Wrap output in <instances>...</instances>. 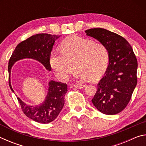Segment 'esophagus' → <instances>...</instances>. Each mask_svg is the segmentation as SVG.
I'll return each instance as SVG.
<instances>
[{
	"label": "esophagus",
	"mask_w": 146,
	"mask_h": 146,
	"mask_svg": "<svg viewBox=\"0 0 146 146\" xmlns=\"http://www.w3.org/2000/svg\"><path fill=\"white\" fill-rule=\"evenodd\" d=\"M74 87L78 89H82L85 87L84 84H75L73 85Z\"/></svg>",
	"instance_id": "1"
}]
</instances>
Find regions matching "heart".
Instances as JSON below:
<instances>
[{
    "mask_svg": "<svg viewBox=\"0 0 146 146\" xmlns=\"http://www.w3.org/2000/svg\"><path fill=\"white\" fill-rule=\"evenodd\" d=\"M109 61L110 53L104 44L71 36L62 43L61 51L51 52L49 62L61 80H68L75 67L76 78L96 80L106 72Z\"/></svg>",
    "mask_w": 146,
    "mask_h": 146,
    "instance_id": "b5f03b06",
    "label": "heart"
}]
</instances>
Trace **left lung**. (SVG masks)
I'll use <instances>...</instances> for the list:
<instances>
[{"instance_id":"obj_1","label":"left lung","mask_w":146,"mask_h":146,"mask_svg":"<svg viewBox=\"0 0 146 146\" xmlns=\"http://www.w3.org/2000/svg\"><path fill=\"white\" fill-rule=\"evenodd\" d=\"M85 32L104 44L110 53L107 70L91 101L104 114H117L126 107L137 86V58L131 46L119 35L103 28Z\"/></svg>"}]
</instances>
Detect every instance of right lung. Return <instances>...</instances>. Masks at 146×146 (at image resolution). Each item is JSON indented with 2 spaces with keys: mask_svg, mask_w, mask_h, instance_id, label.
Returning a JSON list of instances; mask_svg holds the SVG:
<instances>
[{
  "mask_svg": "<svg viewBox=\"0 0 146 146\" xmlns=\"http://www.w3.org/2000/svg\"><path fill=\"white\" fill-rule=\"evenodd\" d=\"M60 36L47 33L35 35L21 42L15 49L8 63L9 85L14 92L10 82L11 70L17 61L23 58H32L40 62L46 70L51 71L49 62L51 52L56 39ZM66 84L51 80L48 93L44 102L40 106H29L17 97L23 113L35 122L48 123L58 117L64 105V97L68 91Z\"/></svg>",
  "mask_w": 146,
  "mask_h": 146,
  "instance_id": "add662e5",
  "label": "right lung"
}]
</instances>
